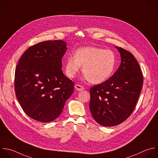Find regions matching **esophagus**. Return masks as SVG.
<instances>
[{"label":"esophagus","mask_w":158,"mask_h":158,"mask_svg":"<svg viewBox=\"0 0 158 158\" xmlns=\"http://www.w3.org/2000/svg\"><path fill=\"white\" fill-rule=\"evenodd\" d=\"M75 88L77 90H84V87L81 85H79V84H76L75 85Z\"/></svg>","instance_id":"1"}]
</instances>
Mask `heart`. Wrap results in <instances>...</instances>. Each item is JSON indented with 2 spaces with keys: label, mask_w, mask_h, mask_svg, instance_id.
<instances>
[{
  "label": "heart",
  "mask_w": 158,
  "mask_h": 158,
  "mask_svg": "<svg viewBox=\"0 0 158 158\" xmlns=\"http://www.w3.org/2000/svg\"><path fill=\"white\" fill-rule=\"evenodd\" d=\"M116 56L110 50L97 47H84L78 49L75 56H69L66 61V73L74 77L83 66L82 73L92 84L106 81L113 73L116 65Z\"/></svg>",
  "instance_id": "obj_1"
}]
</instances>
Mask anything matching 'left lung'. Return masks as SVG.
Instances as JSON below:
<instances>
[{
    "mask_svg": "<svg viewBox=\"0 0 158 158\" xmlns=\"http://www.w3.org/2000/svg\"><path fill=\"white\" fill-rule=\"evenodd\" d=\"M116 48L122 60L118 69L109 79L90 89L91 114L104 127L118 125L131 115L143 84V74L134 56L121 47Z\"/></svg>",
    "mask_w": 158,
    "mask_h": 158,
    "instance_id": "left-lung-1",
    "label": "left lung"
}]
</instances>
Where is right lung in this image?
<instances>
[{
	"mask_svg": "<svg viewBox=\"0 0 158 158\" xmlns=\"http://www.w3.org/2000/svg\"><path fill=\"white\" fill-rule=\"evenodd\" d=\"M67 50L63 40L44 41L28 48L15 72V92L25 113L33 120L47 123L61 114L74 83L62 71Z\"/></svg>",
	"mask_w": 158,
	"mask_h": 158,
	"instance_id": "obj_1",
	"label": "right lung"
}]
</instances>
